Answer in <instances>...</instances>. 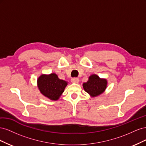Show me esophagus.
Returning <instances> with one entry per match:
<instances>
[{
	"mask_svg": "<svg viewBox=\"0 0 146 146\" xmlns=\"http://www.w3.org/2000/svg\"><path fill=\"white\" fill-rule=\"evenodd\" d=\"M71 82L74 83H78L79 82V79L78 78H72L71 79Z\"/></svg>",
	"mask_w": 146,
	"mask_h": 146,
	"instance_id": "esophagus-1",
	"label": "esophagus"
}]
</instances>
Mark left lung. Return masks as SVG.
I'll return each instance as SVG.
<instances>
[{"label": "left lung", "mask_w": 146, "mask_h": 146, "mask_svg": "<svg viewBox=\"0 0 146 146\" xmlns=\"http://www.w3.org/2000/svg\"><path fill=\"white\" fill-rule=\"evenodd\" d=\"M108 82L106 78H101L98 75L92 74L88 80L83 83V88L92 98L99 96L107 89Z\"/></svg>", "instance_id": "left-lung-1"}]
</instances>
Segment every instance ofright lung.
I'll return each instance as SVG.
<instances>
[{
  "mask_svg": "<svg viewBox=\"0 0 146 146\" xmlns=\"http://www.w3.org/2000/svg\"><path fill=\"white\" fill-rule=\"evenodd\" d=\"M68 82L61 80L55 73L42 74L37 79V86L41 94L51 100H57L62 95Z\"/></svg>",
  "mask_w": 146,
  "mask_h": 146,
  "instance_id": "right-lung-1",
  "label": "right lung"
}]
</instances>
